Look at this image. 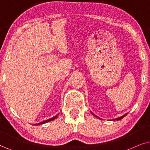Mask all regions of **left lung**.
Listing matches in <instances>:
<instances>
[{
  "mask_svg": "<svg viewBox=\"0 0 150 150\" xmlns=\"http://www.w3.org/2000/svg\"><path fill=\"white\" fill-rule=\"evenodd\" d=\"M92 114H93V113H92ZM127 114V113H126V114L122 115V116H121V117H117V118H115V119H113V120H121V119H122L123 117H124L125 116V115H126ZM93 115H94V114H93ZM95 115V116H96V117H97L96 115ZM98 118H99V117H98Z\"/></svg>",
  "mask_w": 150,
  "mask_h": 150,
  "instance_id": "left-lung-1",
  "label": "left lung"
}]
</instances>
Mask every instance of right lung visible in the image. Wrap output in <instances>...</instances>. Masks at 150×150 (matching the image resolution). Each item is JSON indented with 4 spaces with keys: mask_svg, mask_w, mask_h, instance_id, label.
<instances>
[{
    "mask_svg": "<svg viewBox=\"0 0 150 150\" xmlns=\"http://www.w3.org/2000/svg\"><path fill=\"white\" fill-rule=\"evenodd\" d=\"M57 115H55V116L52 117V118H50V119H48V120H45V121H43V122H40V123H37V124H35V125H42V124H44V123H46V122H50V121H52V120H54V119H55L56 117H57Z\"/></svg>",
    "mask_w": 150,
    "mask_h": 150,
    "instance_id": "right-lung-1",
    "label": "right lung"
}]
</instances>
